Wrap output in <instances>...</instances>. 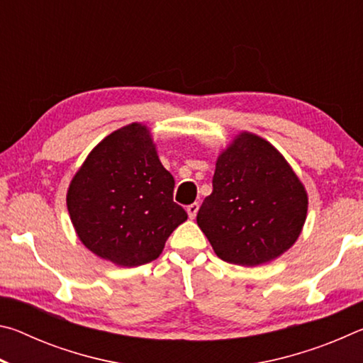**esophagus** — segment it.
<instances>
[{"label": "esophagus", "mask_w": 363, "mask_h": 363, "mask_svg": "<svg viewBox=\"0 0 363 363\" xmlns=\"http://www.w3.org/2000/svg\"><path fill=\"white\" fill-rule=\"evenodd\" d=\"M199 208H200L199 203H192V205L187 206V214H189L190 219H195L196 213H199Z\"/></svg>", "instance_id": "1"}]
</instances>
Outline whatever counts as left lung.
Instances as JSON below:
<instances>
[{
    "label": "left lung",
    "mask_w": 363,
    "mask_h": 363,
    "mask_svg": "<svg viewBox=\"0 0 363 363\" xmlns=\"http://www.w3.org/2000/svg\"><path fill=\"white\" fill-rule=\"evenodd\" d=\"M307 205L304 184L285 157L269 140L242 131L219 153L213 192L196 224L220 259L255 267L293 247Z\"/></svg>",
    "instance_id": "left-lung-1"
}]
</instances>
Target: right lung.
<instances>
[{
	"label": "right lung",
	"mask_w": 363,
	"mask_h": 363,
	"mask_svg": "<svg viewBox=\"0 0 363 363\" xmlns=\"http://www.w3.org/2000/svg\"><path fill=\"white\" fill-rule=\"evenodd\" d=\"M173 190L150 130L131 123L89 152L70 181L67 210L86 248L115 266L136 267L157 259L187 219Z\"/></svg>",
	"instance_id": "right-lung-1"
}]
</instances>
